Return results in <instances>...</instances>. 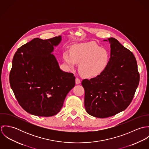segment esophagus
<instances>
[{
	"label": "esophagus",
	"mask_w": 149,
	"mask_h": 149,
	"mask_svg": "<svg viewBox=\"0 0 149 149\" xmlns=\"http://www.w3.org/2000/svg\"><path fill=\"white\" fill-rule=\"evenodd\" d=\"M80 83H81L80 79H79V78H76V84H80Z\"/></svg>",
	"instance_id": "34e87169"
}]
</instances>
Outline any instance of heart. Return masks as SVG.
<instances>
[{
    "label": "heart",
    "instance_id": "b5f03b06",
    "mask_svg": "<svg viewBox=\"0 0 149 149\" xmlns=\"http://www.w3.org/2000/svg\"><path fill=\"white\" fill-rule=\"evenodd\" d=\"M64 58L70 69L79 64V71L84 77H95L103 73L110 60L109 51L93 42L78 45L71 50L70 54L65 53Z\"/></svg>",
    "mask_w": 149,
    "mask_h": 149
}]
</instances>
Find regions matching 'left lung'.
Returning a JSON list of instances; mask_svg holds the SVG:
<instances>
[{
  "mask_svg": "<svg viewBox=\"0 0 149 149\" xmlns=\"http://www.w3.org/2000/svg\"><path fill=\"white\" fill-rule=\"evenodd\" d=\"M108 40L111 54L106 69L100 75L81 83L85 90V110L99 118L110 117L126 109L139 82L137 63L132 53L115 38Z\"/></svg>",
  "mask_w": 149,
  "mask_h": 149,
  "instance_id": "left-lung-1",
  "label": "left lung"
}]
</instances>
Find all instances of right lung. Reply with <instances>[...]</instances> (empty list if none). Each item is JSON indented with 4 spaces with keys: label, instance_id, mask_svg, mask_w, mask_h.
I'll use <instances>...</instances> for the list:
<instances>
[{
    "label": "right lung",
    "instance_id": "1",
    "mask_svg": "<svg viewBox=\"0 0 149 149\" xmlns=\"http://www.w3.org/2000/svg\"><path fill=\"white\" fill-rule=\"evenodd\" d=\"M61 37L38 38L22 45L14 54L10 84L22 108L39 116L60 112L68 92L75 85V77L59 67L52 53Z\"/></svg>",
    "mask_w": 149,
    "mask_h": 149
}]
</instances>
